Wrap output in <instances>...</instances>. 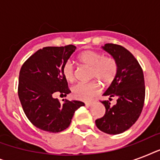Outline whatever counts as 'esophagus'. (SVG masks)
<instances>
[{
    "instance_id": "1",
    "label": "esophagus",
    "mask_w": 160,
    "mask_h": 160,
    "mask_svg": "<svg viewBox=\"0 0 160 160\" xmlns=\"http://www.w3.org/2000/svg\"><path fill=\"white\" fill-rule=\"evenodd\" d=\"M92 105H93L92 102H86V103H85V105H86V106H88V107L91 106Z\"/></svg>"
}]
</instances>
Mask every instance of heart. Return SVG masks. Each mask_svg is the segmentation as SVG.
I'll return each mask as SVG.
<instances>
[{"instance_id":"obj_1","label":"heart","mask_w":160,"mask_h":160,"mask_svg":"<svg viewBox=\"0 0 160 160\" xmlns=\"http://www.w3.org/2000/svg\"><path fill=\"white\" fill-rule=\"evenodd\" d=\"M79 62L91 68L90 77L97 79L104 85H109L116 77L118 65L111 57L104 56L94 51H84L77 56ZM62 74L69 82L75 80V69L70 61L65 62L62 66ZM100 91V85L97 81L80 82L72 87V94L79 100H90Z\"/></svg>"}]
</instances>
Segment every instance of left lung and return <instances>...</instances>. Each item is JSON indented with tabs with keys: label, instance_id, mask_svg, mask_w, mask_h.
Masks as SVG:
<instances>
[{
	"label": "left lung",
	"instance_id": "obj_1",
	"mask_svg": "<svg viewBox=\"0 0 160 160\" xmlns=\"http://www.w3.org/2000/svg\"><path fill=\"white\" fill-rule=\"evenodd\" d=\"M101 48L118 65L116 77L103 95L109 96V100L117 97V102L111 105L109 100L103 101L105 114L95 120V124L104 133L119 134L129 129L141 114L145 96L144 74L134 55L124 47L108 43Z\"/></svg>",
	"mask_w": 160,
	"mask_h": 160
}]
</instances>
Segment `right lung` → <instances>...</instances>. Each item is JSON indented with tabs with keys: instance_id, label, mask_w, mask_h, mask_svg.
Here are the masks:
<instances>
[{
	"instance_id": "add662e5",
	"label": "right lung",
	"mask_w": 160,
	"mask_h": 160,
	"mask_svg": "<svg viewBox=\"0 0 160 160\" xmlns=\"http://www.w3.org/2000/svg\"><path fill=\"white\" fill-rule=\"evenodd\" d=\"M75 46H48L37 51L21 66L18 95L26 117L33 125L44 131L58 133L70 126L76 109L85 104L63 99L55 93L70 94L62 66L75 51Z\"/></svg>"
}]
</instances>
